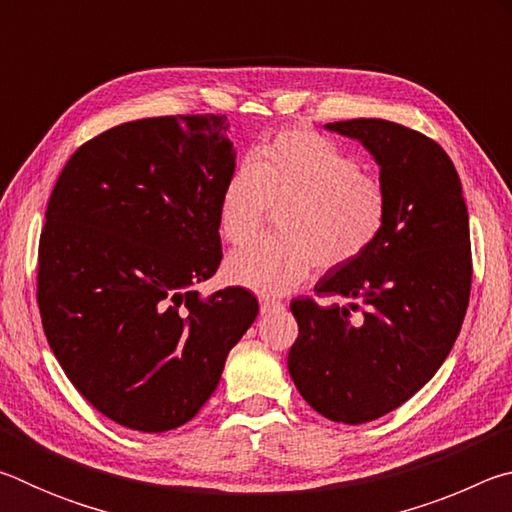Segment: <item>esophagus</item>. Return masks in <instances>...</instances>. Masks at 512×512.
I'll list each match as a JSON object with an SVG mask.
<instances>
[{
  "mask_svg": "<svg viewBox=\"0 0 512 512\" xmlns=\"http://www.w3.org/2000/svg\"><path fill=\"white\" fill-rule=\"evenodd\" d=\"M280 307H282L280 300L268 298V296H259V311H262V314H268V311H275Z\"/></svg>",
  "mask_w": 512,
  "mask_h": 512,
  "instance_id": "34e87169",
  "label": "esophagus"
}]
</instances>
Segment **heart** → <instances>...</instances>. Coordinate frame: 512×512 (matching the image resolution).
<instances>
[{
    "instance_id": "1",
    "label": "heart",
    "mask_w": 512,
    "mask_h": 512,
    "mask_svg": "<svg viewBox=\"0 0 512 512\" xmlns=\"http://www.w3.org/2000/svg\"><path fill=\"white\" fill-rule=\"evenodd\" d=\"M271 207L280 237L235 250L225 275L259 293H287L314 266L334 271L357 262L384 235L391 198L375 173L339 144L309 128H284L237 164L219 194V230L246 244L264 228Z\"/></svg>"
}]
</instances>
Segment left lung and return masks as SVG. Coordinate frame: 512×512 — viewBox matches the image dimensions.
<instances>
[{
	"instance_id": "obj_1",
	"label": "left lung",
	"mask_w": 512,
	"mask_h": 512,
	"mask_svg": "<svg viewBox=\"0 0 512 512\" xmlns=\"http://www.w3.org/2000/svg\"><path fill=\"white\" fill-rule=\"evenodd\" d=\"M327 128L372 153L391 210L366 255L316 284V296L348 298L350 307L291 302L300 334L289 372L311 409L363 424L402 406L452 352L470 305V219L454 162L431 137L386 119Z\"/></svg>"
}]
</instances>
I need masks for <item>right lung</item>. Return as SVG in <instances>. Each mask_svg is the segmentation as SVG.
<instances>
[{
  "label": "right lung",
  "mask_w": 512,
  "mask_h": 512,
  "mask_svg": "<svg viewBox=\"0 0 512 512\" xmlns=\"http://www.w3.org/2000/svg\"><path fill=\"white\" fill-rule=\"evenodd\" d=\"M225 115L119 124L74 151L38 246L42 329L65 375L121 427L169 431L210 400L257 316L250 291L203 298L221 264Z\"/></svg>",
  "instance_id": "1"
}]
</instances>
